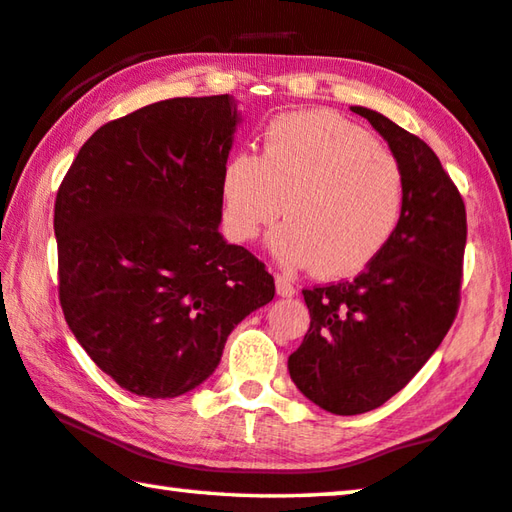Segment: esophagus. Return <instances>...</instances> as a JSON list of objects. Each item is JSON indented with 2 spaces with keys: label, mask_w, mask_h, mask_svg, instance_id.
Returning a JSON list of instances; mask_svg holds the SVG:
<instances>
[{
  "label": "esophagus",
  "mask_w": 512,
  "mask_h": 512,
  "mask_svg": "<svg viewBox=\"0 0 512 512\" xmlns=\"http://www.w3.org/2000/svg\"><path fill=\"white\" fill-rule=\"evenodd\" d=\"M276 292H279L281 297H294L297 288H294V283L288 279V276L276 274Z\"/></svg>",
  "instance_id": "34e87169"
}]
</instances>
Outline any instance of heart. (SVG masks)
<instances>
[{
	"instance_id": "heart-1",
	"label": "heart",
	"mask_w": 512,
	"mask_h": 512,
	"mask_svg": "<svg viewBox=\"0 0 512 512\" xmlns=\"http://www.w3.org/2000/svg\"><path fill=\"white\" fill-rule=\"evenodd\" d=\"M286 204H282V200ZM405 175L373 134L328 110L281 114L267 123L261 157L240 150L222 168V224L231 240L270 236L288 267L312 265L344 279L364 270L396 231Z\"/></svg>"
}]
</instances>
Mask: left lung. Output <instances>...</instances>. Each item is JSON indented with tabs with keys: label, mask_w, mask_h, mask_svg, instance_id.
Listing matches in <instances>:
<instances>
[{
	"label": "left lung",
	"mask_w": 512,
	"mask_h": 512,
	"mask_svg": "<svg viewBox=\"0 0 512 512\" xmlns=\"http://www.w3.org/2000/svg\"><path fill=\"white\" fill-rule=\"evenodd\" d=\"M405 175L396 231L353 281L303 290L310 328L290 355L297 389L337 416L371 411L405 389L452 328L461 303L468 220L459 188L416 134L351 107Z\"/></svg>",
	"instance_id": "1"
}]
</instances>
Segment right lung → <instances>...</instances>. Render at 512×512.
<instances>
[{"label":"right lung","instance_id":"1","mask_svg":"<svg viewBox=\"0 0 512 512\" xmlns=\"http://www.w3.org/2000/svg\"><path fill=\"white\" fill-rule=\"evenodd\" d=\"M238 114L229 94L168 98L98 128L58 188V297L121 389L175 398L215 371L274 276L227 245L220 182Z\"/></svg>","mask_w":512,"mask_h":512}]
</instances>
